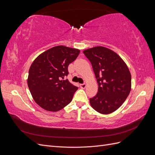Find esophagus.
<instances>
[{"instance_id": "1", "label": "esophagus", "mask_w": 155, "mask_h": 155, "mask_svg": "<svg viewBox=\"0 0 155 155\" xmlns=\"http://www.w3.org/2000/svg\"><path fill=\"white\" fill-rule=\"evenodd\" d=\"M80 87H81V88H85L86 87V84H85V83L81 84V85H80Z\"/></svg>"}]
</instances>
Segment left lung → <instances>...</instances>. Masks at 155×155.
I'll return each instance as SVG.
<instances>
[{"instance_id": "1", "label": "left lung", "mask_w": 155, "mask_h": 155, "mask_svg": "<svg viewBox=\"0 0 155 155\" xmlns=\"http://www.w3.org/2000/svg\"><path fill=\"white\" fill-rule=\"evenodd\" d=\"M92 64L98 83L96 95L90 98L92 108L101 114L113 112L123 104L131 88V76L127 64L112 50L96 46L83 51Z\"/></svg>"}]
</instances>
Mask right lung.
Returning <instances> with one entry per match:
<instances>
[{"mask_svg": "<svg viewBox=\"0 0 155 155\" xmlns=\"http://www.w3.org/2000/svg\"><path fill=\"white\" fill-rule=\"evenodd\" d=\"M80 51L57 46L42 53L32 63L28 85L35 101L43 109L55 112L71 102L78 88L68 79V67Z\"/></svg>", "mask_w": 155, "mask_h": 155, "instance_id": "obj_1", "label": "right lung"}]
</instances>
